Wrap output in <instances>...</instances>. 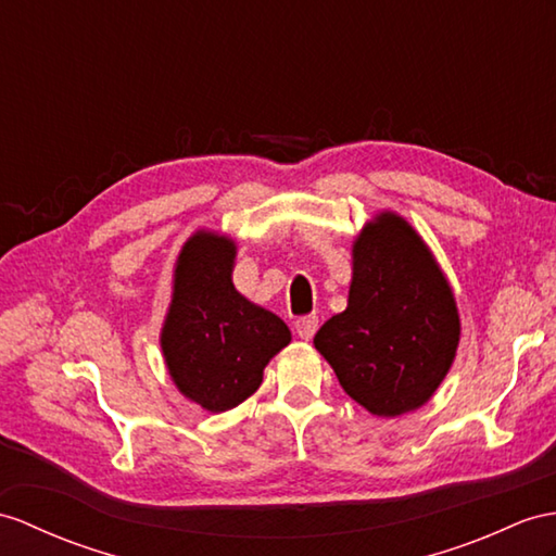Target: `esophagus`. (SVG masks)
I'll use <instances>...</instances> for the list:
<instances>
[{
  "label": "esophagus",
  "instance_id": "obj_1",
  "mask_svg": "<svg viewBox=\"0 0 556 556\" xmlns=\"http://www.w3.org/2000/svg\"><path fill=\"white\" fill-rule=\"evenodd\" d=\"M294 330H296V334H300V340L308 342L311 337H314L316 330H318V318H316V316H302V318H296V320H294Z\"/></svg>",
  "mask_w": 556,
  "mask_h": 556
}]
</instances>
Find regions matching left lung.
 I'll return each instance as SVG.
<instances>
[{
    "instance_id": "left-lung-1",
    "label": "left lung",
    "mask_w": 556,
    "mask_h": 556,
    "mask_svg": "<svg viewBox=\"0 0 556 556\" xmlns=\"http://www.w3.org/2000/svg\"><path fill=\"white\" fill-rule=\"evenodd\" d=\"M457 344L455 294L434 252L401 214H375L351 245L346 308L314 337L318 354L370 415L399 417L434 396Z\"/></svg>"
}]
</instances>
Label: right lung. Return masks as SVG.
<instances>
[{
    "mask_svg": "<svg viewBox=\"0 0 556 556\" xmlns=\"http://www.w3.org/2000/svg\"><path fill=\"white\" fill-rule=\"evenodd\" d=\"M236 254L231 236L198 228L176 256L172 302L160 330L174 387L210 413L250 399L268 361L292 340L276 314L236 290Z\"/></svg>",
    "mask_w": 556,
    "mask_h": 556,
    "instance_id": "1",
    "label": "right lung"
}]
</instances>
